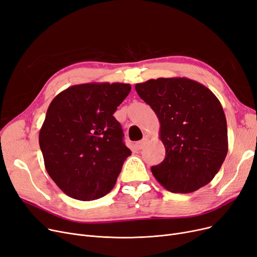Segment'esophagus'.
<instances>
[{
  "mask_svg": "<svg viewBox=\"0 0 257 257\" xmlns=\"http://www.w3.org/2000/svg\"><path fill=\"white\" fill-rule=\"evenodd\" d=\"M146 141H147V139H144V140H142V141H139L136 145H137V148L138 149H143V147H144V145L146 144Z\"/></svg>",
  "mask_w": 257,
  "mask_h": 257,
  "instance_id": "obj_1",
  "label": "esophagus"
}]
</instances>
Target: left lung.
Listing matches in <instances>:
<instances>
[{"instance_id": "1", "label": "left lung", "mask_w": 257, "mask_h": 257, "mask_svg": "<svg viewBox=\"0 0 257 257\" xmlns=\"http://www.w3.org/2000/svg\"><path fill=\"white\" fill-rule=\"evenodd\" d=\"M158 115L166 156L151 167L154 177L174 193H190L209 184L228 152L225 112L209 88L187 77H160L136 85Z\"/></svg>"}]
</instances>
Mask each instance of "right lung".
<instances>
[{"mask_svg":"<svg viewBox=\"0 0 257 257\" xmlns=\"http://www.w3.org/2000/svg\"><path fill=\"white\" fill-rule=\"evenodd\" d=\"M130 90V84L87 83L52 99L39 142L45 168L65 194L87 202L112 190L131 155L113 113Z\"/></svg>","mask_w":257,"mask_h":257,"instance_id":"1","label":"right lung"}]
</instances>
